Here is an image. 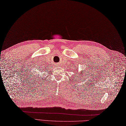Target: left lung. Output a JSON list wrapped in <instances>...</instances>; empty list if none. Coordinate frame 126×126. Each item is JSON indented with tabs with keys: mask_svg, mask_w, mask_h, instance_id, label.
Masks as SVG:
<instances>
[{
	"mask_svg": "<svg viewBox=\"0 0 126 126\" xmlns=\"http://www.w3.org/2000/svg\"><path fill=\"white\" fill-rule=\"evenodd\" d=\"M81 74H82V75H83V74H82V72H81Z\"/></svg>",
	"mask_w": 126,
	"mask_h": 126,
	"instance_id": "1",
	"label": "left lung"
}]
</instances>
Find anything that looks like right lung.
I'll list each match as a JSON object with an SVG mask.
<instances>
[{"instance_id": "1", "label": "right lung", "mask_w": 126, "mask_h": 126, "mask_svg": "<svg viewBox=\"0 0 126 126\" xmlns=\"http://www.w3.org/2000/svg\"><path fill=\"white\" fill-rule=\"evenodd\" d=\"M41 73H42V72H41Z\"/></svg>"}]
</instances>
